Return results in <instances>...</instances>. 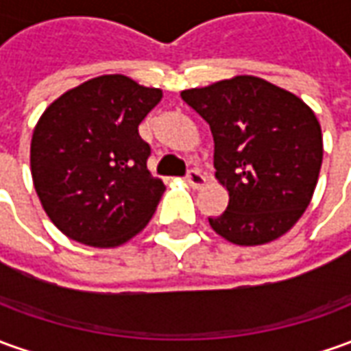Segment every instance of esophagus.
<instances>
[{"label": "esophagus", "instance_id": "esophagus-1", "mask_svg": "<svg viewBox=\"0 0 351 351\" xmlns=\"http://www.w3.org/2000/svg\"><path fill=\"white\" fill-rule=\"evenodd\" d=\"M185 180H187V183H189L191 187H195V189H199V187L204 185V176H202L199 170H195V168L187 171Z\"/></svg>", "mask_w": 351, "mask_h": 351}]
</instances>
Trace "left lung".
<instances>
[{"label": "left lung", "instance_id": "left-lung-1", "mask_svg": "<svg viewBox=\"0 0 351 351\" xmlns=\"http://www.w3.org/2000/svg\"><path fill=\"white\" fill-rule=\"evenodd\" d=\"M181 99L210 125L216 178L229 193L227 210L208 217L229 243L265 245L285 235L317 185L323 135L300 97L256 76H235Z\"/></svg>", "mask_w": 351, "mask_h": 351}]
</instances>
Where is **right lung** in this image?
<instances>
[{"label": "right lung", "instance_id": "obj_1", "mask_svg": "<svg viewBox=\"0 0 351 351\" xmlns=\"http://www.w3.org/2000/svg\"><path fill=\"white\" fill-rule=\"evenodd\" d=\"M160 99V89L106 74L45 108L30 145L34 187L72 241L124 245L149 223L166 187L147 170L151 147L137 128Z\"/></svg>", "mask_w": 351, "mask_h": 351}]
</instances>
